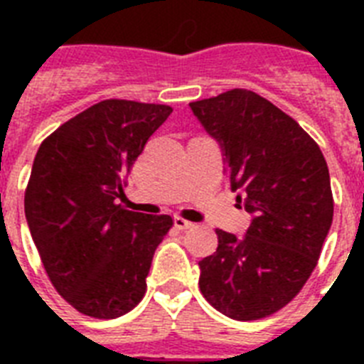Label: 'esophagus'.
<instances>
[{"mask_svg": "<svg viewBox=\"0 0 364 364\" xmlns=\"http://www.w3.org/2000/svg\"><path fill=\"white\" fill-rule=\"evenodd\" d=\"M191 226H193V222L186 220L184 217H175V228H178V230H189Z\"/></svg>", "mask_w": 364, "mask_h": 364, "instance_id": "1", "label": "esophagus"}]
</instances>
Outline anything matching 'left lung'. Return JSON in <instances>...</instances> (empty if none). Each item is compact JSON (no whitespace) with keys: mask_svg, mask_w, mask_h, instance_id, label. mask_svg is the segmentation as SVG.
<instances>
[{"mask_svg":"<svg viewBox=\"0 0 364 364\" xmlns=\"http://www.w3.org/2000/svg\"><path fill=\"white\" fill-rule=\"evenodd\" d=\"M189 107L220 144L231 191L253 217L240 239L217 230V252L198 262V286L230 319H262L317 266L333 218L326 160L294 118L253 91L231 89Z\"/></svg>","mask_w":364,"mask_h":364,"instance_id":"obj_1","label":"left lung"}]
</instances>
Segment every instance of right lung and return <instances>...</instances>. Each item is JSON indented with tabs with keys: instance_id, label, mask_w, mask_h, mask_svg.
<instances>
[{
	"instance_id": "obj_1",
	"label": "right lung",
	"mask_w": 364,
	"mask_h": 364,
	"mask_svg": "<svg viewBox=\"0 0 364 364\" xmlns=\"http://www.w3.org/2000/svg\"><path fill=\"white\" fill-rule=\"evenodd\" d=\"M169 105L104 100L41 142L25 217L56 291L80 314L114 319L146 294L154 250L173 218L118 204L125 178Z\"/></svg>"
}]
</instances>
